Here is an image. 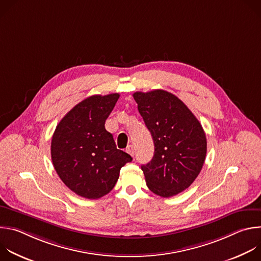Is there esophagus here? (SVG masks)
<instances>
[{"mask_svg":"<svg viewBox=\"0 0 261 261\" xmlns=\"http://www.w3.org/2000/svg\"><path fill=\"white\" fill-rule=\"evenodd\" d=\"M126 152L128 153V154H130L131 156H134V147H133V145H128L127 146V148H126Z\"/></svg>","mask_w":261,"mask_h":261,"instance_id":"1","label":"esophagus"}]
</instances>
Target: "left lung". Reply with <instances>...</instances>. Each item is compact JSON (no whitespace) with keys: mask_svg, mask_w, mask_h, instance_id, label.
<instances>
[{"mask_svg":"<svg viewBox=\"0 0 261 261\" xmlns=\"http://www.w3.org/2000/svg\"><path fill=\"white\" fill-rule=\"evenodd\" d=\"M138 111L154 141V156L141 165L146 186L161 197H171L198 176L206 155V137L192 111L164 90L133 94Z\"/></svg>","mask_w":261,"mask_h":261,"instance_id":"1","label":"left lung"}]
</instances>
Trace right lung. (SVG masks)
<instances>
[{"mask_svg":"<svg viewBox=\"0 0 261 261\" xmlns=\"http://www.w3.org/2000/svg\"><path fill=\"white\" fill-rule=\"evenodd\" d=\"M120 95H94L74 106L58 124L51 160L60 178L77 195L98 199L114 189L121 168L132 157L118 150L105 121Z\"/></svg>","mask_w":261,"mask_h":261,"instance_id":"right-lung-1","label":"right lung"}]
</instances>
